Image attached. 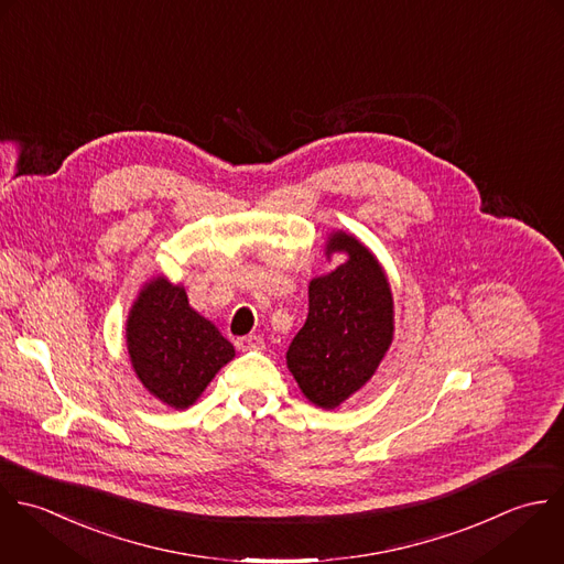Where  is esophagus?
Masks as SVG:
<instances>
[{
	"instance_id": "34e87169",
	"label": "esophagus",
	"mask_w": 564,
	"mask_h": 564,
	"mask_svg": "<svg viewBox=\"0 0 564 564\" xmlns=\"http://www.w3.org/2000/svg\"><path fill=\"white\" fill-rule=\"evenodd\" d=\"M237 349H239V351L263 349V340H261V336H243V338L237 340Z\"/></svg>"
}]
</instances>
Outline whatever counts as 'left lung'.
<instances>
[{
  "label": "left lung",
  "instance_id": "8db88e82",
  "mask_svg": "<svg viewBox=\"0 0 564 564\" xmlns=\"http://www.w3.org/2000/svg\"><path fill=\"white\" fill-rule=\"evenodd\" d=\"M345 261L310 281V312L288 349L303 395L334 411L378 371L395 334V305L378 257L351 232L334 230L325 257Z\"/></svg>",
  "mask_w": 564,
  "mask_h": 564
}]
</instances>
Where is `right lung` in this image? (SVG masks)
<instances>
[{
    "mask_svg": "<svg viewBox=\"0 0 564 564\" xmlns=\"http://www.w3.org/2000/svg\"><path fill=\"white\" fill-rule=\"evenodd\" d=\"M131 369L164 406H193L217 371L235 358L221 332L188 305L184 285L164 274L151 276L138 292L124 325Z\"/></svg>",
    "mask_w": 564,
    "mask_h": 564,
    "instance_id": "1",
    "label": "right lung"
}]
</instances>
